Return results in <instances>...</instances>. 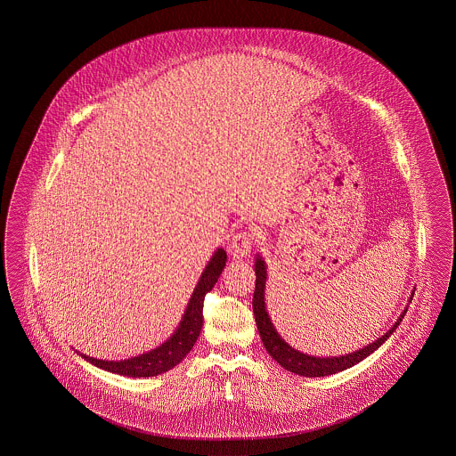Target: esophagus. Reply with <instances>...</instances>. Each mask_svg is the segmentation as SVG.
<instances>
[{"label": "esophagus", "instance_id": "esophagus-1", "mask_svg": "<svg viewBox=\"0 0 456 456\" xmlns=\"http://www.w3.org/2000/svg\"><path fill=\"white\" fill-rule=\"evenodd\" d=\"M252 240H254V235L250 232H239L232 237L231 244H229V252L234 259H242V257H248L250 248H252Z\"/></svg>", "mask_w": 456, "mask_h": 456}]
</instances>
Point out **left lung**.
<instances>
[{
	"label": "left lung",
	"mask_w": 456,
	"mask_h": 456,
	"mask_svg": "<svg viewBox=\"0 0 456 456\" xmlns=\"http://www.w3.org/2000/svg\"><path fill=\"white\" fill-rule=\"evenodd\" d=\"M254 271H256V290H254V299H252V309H254V318L257 330L261 334L264 347L269 353V356H273L284 370H288L290 373L299 374L304 378H322V376H330V374L339 373L345 371L347 368L354 366L361 362L362 359L368 358L370 354H373L374 351L379 346L387 343V338L396 331V328L400 326L401 321L404 318L408 305L403 309L400 318L395 321L393 328L387 330L381 338H378L373 343L362 346L353 353L347 354H338V356H313L303 353L296 347H292L289 343H286L282 339V336L277 332L271 316L267 313L265 307V282H267V265L263 259V256L256 254V263H254ZM413 290L410 296V303L413 299Z\"/></svg>",
	"instance_id": "1"
}]
</instances>
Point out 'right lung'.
Instances as JSON below:
<instances>
[{"instance_id": "add662e5", "label": "right lung", "mask_w": 456, "mask_h": 456, "mask_svg": "<svg viewBox=\"0 0 456 456\" xmlns=\"http://www.w3.org/2000/svg\"><path fill=\"white\" fill-rule=\"evenodd\" d=\"M227 254L224 248H219L210 257L206 269L202 271V276L199 279L197 286L193 288L192 296L183 311V316L180 319L177 330L164 341L162 345L153 347L151 351L138 354L134 358L120 359V361H107V359L90 358L83 353H78L85 361L97 366L100 370L120 374L126 378H151L159 374L167 373L174 366H177L182 359L185 358L192 349L202 324V307L206 294L216 286L217 279L221 277L222 271L225 267Z\"/></svg>"}]
</instances>
